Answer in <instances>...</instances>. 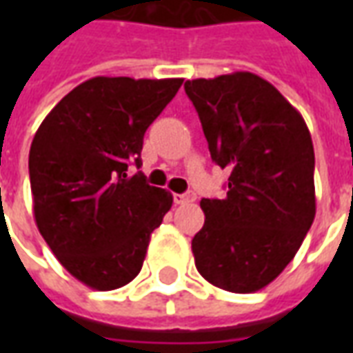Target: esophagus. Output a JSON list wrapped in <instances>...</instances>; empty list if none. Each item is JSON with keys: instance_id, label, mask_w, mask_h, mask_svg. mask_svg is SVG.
Returning a JSON list of instances; mask_svg holds the SVG:
<instances>
[{"instance_id": "esophagus-1", "label": "esophagus", "mask_w": 353, "mask_h": 353, "mask_svg": "<svg viewBox=\"0 0 353 353\" xmlns=\"http://www.w3.org/2000/svg\"><path fill=\"white\" fill-rule=\"evenodd\" d=\"M194 192H185V194H174V202L176 204H187V202H194Z\"/></svg>"}]
</instances>
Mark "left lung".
I'll return each instance as SVG.
<instances>
[{"label": "left lung", "instance_id": "1", "mask_svg": "<svg viewBox=\"0 0 353 353\" xmlns=\"http://www.w3.org/2000/svg\"><path fill=\"white\" fill-rule=\"evenodd\" d=\"M227 196L202 199L196 270L215 288L253 293L291 263L316 215L314 145L303 115L250 72L185 83Z\"/></svg>", "mask_w": 353, "mask_h": 353}]
</instances>
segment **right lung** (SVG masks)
<instances>
[{
	"instance_id": "1",
	"label": "right lung",
	"mask_w": 353,
	"mask_h": 353,
	"mask_svg": "<svg viewBox=\"0 0 353 353\" xmlns=\"http://www.w3.org/2000/svg\"><path fill=\"white\" fill-rule=\"evenodd\" d=\"M183 79L92 77L52 108L30 147L37 229L73 278L119 289L141 270L172 194L128 166H141L149 124Z\"/></svg>"
}]
</instances>
